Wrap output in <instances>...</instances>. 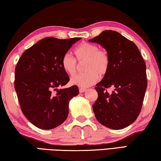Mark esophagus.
I'll list each match as a JSON object with an SVG mask.
<instances>
[{
	"instance_id": "34e87169",
	"label": "esophagus",
	"mask_w": 161,
	"mask_h": 161,
	"mask_svg": "<svg viewBox=\"0 0 161 161\" xmlns=\"http://www.w3.org/2000/svg\"><path fill=\"white\" fill-rule=\"evenodd\" d=\"M86 91V88H81L79 89V91H80V93H84V92H85Z\"/></svg>"
}]
</instances>
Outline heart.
<instances>
[{
    "instance_id": "heart-1",
    "label": "heart",
    "mask_w": 161,
    "mask_h": 161,
    "mask_svg": "<svg viewBox=\"0 0 161 161\" xmlns=\"http://www.w3.org/2000/svg\"><path fill=\"white\" fill-rule=\"evenodd\" d=\"M74 53L78 61L86 60L84 70L87 72L83 74L73 76L70 79V83L82 88H88L96 83L99 75L103 76L110 68V60L108 52L99 49L97 45L90 43H83L75 49ZM63 69L70 75L76 72V60L70 54L65 53L61 59Z\"/></svg>"
}]
</instances>
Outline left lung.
<instances>
[{"mask_svg": "<svg viewBox=\"0 0 161 161\" xmlns=\"http://www.w3.org/2000/svg\"><path fill=\"white\" fill-rule=\"evenodd\" d=\"M88 41L101 45L110 60L108 71L95 88V116L110 129L126 128L141 113L147 88L146 63L136 45L116 31H104ZM111 86L114 91L108 93L105 89Z\"/></svg>", "mask_w": 161, "mask_h": 161, "instance_id": "obj_1", "label": "left lung"}]
</instances>
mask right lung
Masks as SVG:
<instances>
[{"instance_id":"right-lung-1","label":"right lung","mask_w":161,"mask_h":161,"mask_svg":"<svg viewBox=\"0 0 161 161\" xmlns=\"http://www.w3.org/2000/svg\"><path fill=\"white\" fill-rule=\"evenodd\" d=\"M80 38H45L26 50L15 70V90L20 108L36 127L50 130L61 125L68 115V105L78 96V86L58 88L69 81L61 59Z\"/></svg>"}]
</instances>
